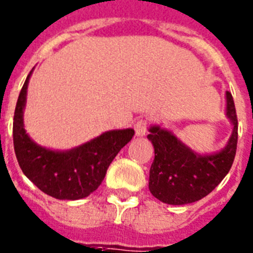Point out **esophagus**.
Wrapping results in <instances>:
<instances>
[{
	"mask_svg": "<svg viewBox=\"0 0 253 253\" xmlns=\"http://www.w3.org/2000/svg\"><path fill=\"white\" fill-rule=\"evenodd\" d=\"M148 120L147 118H140V120H137L133 125V128H135V132H136L137 136H144L145 132L148 130Z\"/></svg>",
	"mask_w": 253,
	"mask_h": 253,
	"instance_id": "34e87169",
	"label": "esophagus"
}]
</instances>
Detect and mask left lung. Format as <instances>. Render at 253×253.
Listing matches in <instances>:
<instances>
[{"label": "left lung", "mask_w": 253, "mask_h": 253, "mask_svg": "<svg viewBox=\"0 0 253 253\" xmlns=\"http://www.w3.org/2000/svg\"><path fill=\"white\" fill-rule=\"evenodd\" d=\"M226 116L233 123V132L226 147L212 155H199L160 126L149 128L148 139L155 147L149 191L156 199L171 205L190 204L205 198L221 183L231 169L238 143L237 112L229 91Z\"/></svg>", "instance_id": "obj_1"}]
</instances>
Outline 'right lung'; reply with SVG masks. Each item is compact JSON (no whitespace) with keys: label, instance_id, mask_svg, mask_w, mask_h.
<instances>
[{"label":"right lung","instance_id":"right-lung-1","mask_svg":"<svg viewBox=\"0 0 253 253\" xmlns=\"http://www.w3.org/2000/svg\"><path fill=\"white\" fill-rule=\"evenodd\" d=\"M32 73V71H31ZM31 73L16 101L13 140L16 160L24 175L44 194L59 200L87 198L97 190L118 152L132 139L135 131L113 130L70 151L40 147L26 133L23 110Z\"/></svg>","mask_w":253,"mask_h":253}]
</instances>
